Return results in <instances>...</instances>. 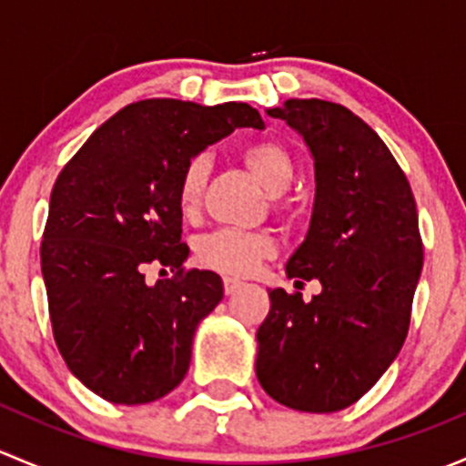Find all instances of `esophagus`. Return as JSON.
Wrapping results in <instances>:
<instances>
[{"label": "esophagus", "instance_id": "esophagus-1", "mask_svg": "<svg viewBox=\"0 0 466 466\" xmlns=\"http://www.w3.org/2000/svg\"><path fill=\"white\" fill-rule=\"evenodd\" d=\"M223 289L225 293L232 295L234 290L241 289V279H237V277H223Z\"/></svg>", "mask_w": 466, "mask_h": 466}]
</instances>
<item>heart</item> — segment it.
<instances>
[{"label": "heart", "mask_w": 466, "mask_h": 466, "mask_svg": "<svg viewBox=\"0 0 466 466\" xmlns=\"http://www.w3.org/2000/svg\"><path fill=\"white\" fill-rule=\"evenodd\" d=\"M243 162L250 168L252 176L266 187L270 194H281L295 180V159L284 144L263 139L252 142L243 148ZM207 173L209 164L203 155H196L185 164L177 180V207L185 216H194L203 200ZM281 205V200H277ZM275 238L266 232H246V229H216L205 234L196 243V259L205 268L225 275H248L255 270L261 259L272 255Z\"/></svg>", "instance_id": "obj_1"}]
</instances>
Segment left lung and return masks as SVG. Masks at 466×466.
<instances>
[{
	"label": "left lung",
	"mask_w": 466,
	"mask_h": 466,
	"mask_svg": "<svg viewBox=\"0 0 466 466\" xmlns=\"http://www.w3.org/2000/svg\"><path fill=\"white\" fill-rule=\"evenodd\" d=\"M284 119L316 162V203L289 277L322 293L275 289L257 331V379L281 406L336 412L359 401L406 342L424 263L417 205L383 139L340 103L289 98ZM304 284V281H295Z\"/></svg>",
	"instance_id": "8db88e82"
}]
</instances>
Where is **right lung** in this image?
<instances>
[{
	"mask_svg": "<svg viewBox=\"0 0 466 466\" xmlns=\"http://www.w3.org/2000/svg\"><path fill=\"white\" fill-rule=\"evenodd\" d=\"M238 126L248 103L144 98L98 126L58 173L40 263L54 340L69 372L106 401L137 406L185 379L194 331L223 299L211 270H187L177 180L194 155ZM173 278L148 287L143 268Z\"/></svg>",
	"mask_w": 466,
	"mask_h": 466,
	"instance_id": "right-lung-1",
	"label": "right lung"
}]
</instances>
